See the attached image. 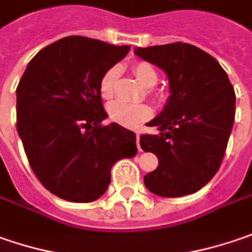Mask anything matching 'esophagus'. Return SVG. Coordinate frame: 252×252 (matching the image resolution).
<instances>
[{
	"instance_id": "esophagus-1",
	"label": "esophagus",
	"mask_w": 252,
	"mask_h": 252,
	"mask_svg": "<svg viewBox=\"0 0 252 252\" xmlns=\"http://www.w3.org/2000/svg\"><path fill=\"white\" fill-rule=\"evenodd\" d=\"M137 147L138 149L141 151V145H139V134H138V132H137Z\"/></svg>"
}]
</instances>
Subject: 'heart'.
I'll return each mask as SVG.
<instances>
[{"label": "heart", "mask_w": 252, "mask_h": 252, "mask_svg": "<svg viewBox=\"0 0 252 252\" xmlns=\"http://www.w3.org/2000/svg\"><path fill=\"white\" fill-rule=\"evenodd\" d=\"M132 71L137 79L147 87H154L158 83V71L149 62H137L132 64ZM118 80V67H110L101 76L98 83V92L104 100L113 98L115 94V86ZM157 97V92H151ZM152 115L151 107L147 104H132L126 101H114L108 105V117L111 121L124 126H135Z\"/></svg>", "instance_id": "1"}]
</instances>
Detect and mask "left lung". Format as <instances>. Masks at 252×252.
<instances>
[{"label": "left lung", "instance_id": "obj_1", "mask_svg": "<svg viewBox=\"0 0 252 252\" xmlns=\"http://www.w3.org/2000/svg\"><path fill=\"white\" fill-rule=\"evenodd\" d=\"M135 53L166 71L170 87L163 111L148 123L160 132L139 137L141 148L159 160L144 183L162 197L191 194L212 181L224 158L234 124V89L219 62L189 43L137 48Z\"/></svg>", "mask_w": 252, "mask_h": 252}]
</instances>
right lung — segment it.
I'll list each match as a JSON object with an SVG mask.
<instances>
[{
    "instance_id": "1",
    "label": "right lung",
    "mask_w": 252,
    "mask_h": 252,
    "mask_svg": "<svg viewBox=\"0 0 252 252\" xmlns=\"http://www.w3.org/2000/svg\"><path fill=\"white\" fill-rule=\"evenodd\" d=\"M129 52L86 36H67L38 52L17 87V129L29 165L55 196L97 200L117 160L137 155L135 134L107 117L98 83Z\"/></svg>"
}]
</instances>
